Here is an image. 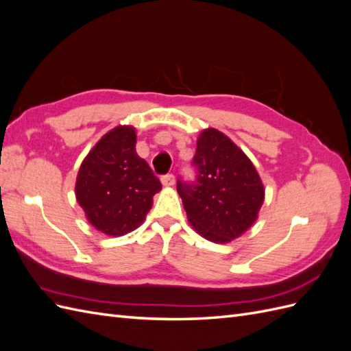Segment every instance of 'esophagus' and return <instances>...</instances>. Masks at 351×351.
Here are the masks:
<instances>
[{"mask_svg":"<svg viewBox=\"0 0 351 351\" xmlns=\"http://www.w3.org/2000/svg\"><path fill=\"white\" fill-rule=\"evenodd\" d=\"M161 183H162V186H165V187L174 186V183H176V177H174L173 174L162 176V177H161Z\"/></svg>","mask_w":351,"mask_h":351,"instance_id":"esophagus-1","label":"esophagus"}]
</instances>
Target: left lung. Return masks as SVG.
<instances>
[{"mask_svg":"<svg viewBox=\"0 0 351 351\" xmlns=\"http://www.w3.org/2000/svg\"><path fill=\"white\" fill-rule=\"evenodd\" d=\"M192 184L177 182L187 219L197 234L212 243H230L243 236L258 219L265 187L249 156L227 134L202 130Z\"/></svg>","mask_w":351,"mask_h":351,"instance_id":"left-lung-1","label":"left lung"}]
</instances>
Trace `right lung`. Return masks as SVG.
Here are the masks:
<instances>
[{
  "label": "right lung",
  "mask_w": 351,
  "mask_h": 351,
  "mask_svg": "<svg viewBox=\"0 0 351 351\" xmlns=\"http://www.w3.org/2000/svg\"><path fill=\"white\" fill-rule=\"evenodd\" d=\"M161 189L151 167L136 154L134 127L117 125L83 159L74 192L92 227L120 237L142 224Z\"/></svg>",
  "instance_id": "right-lung-1"
}]
</instances>
